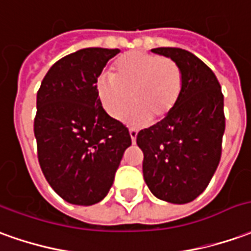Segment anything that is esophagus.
<instances>
[{"mask_svg": "<svg viewBox=\"0 0 251 251\" xmlns=\"http://www.w3.org/2000/svg\"><path fill=\"white\" fill-rule=\"evenodd\" d=\"M136 135H138V132L135 129H129V136H131V142L132 143L136 142Z\"/></svg>", "mask_w": 251, "mask_h": 251, "instance_id": "esophagus-1", "label": "esophagus"}]
</instances>
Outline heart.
<instances>
[{
	"mask_svg": "<svg viewBox=\"0 0 251 251\" xmlns=\"http://www.w3.org/2000/svg\"><path fill=\"white\" fill-rule=\"evenodd\" d=\"M181 71L168 57L129 51L112 67V76L98 77L96 90L98 100L112 119L122 120L128 116L132 126H145L149 122L158 124L174 110L180 97Z\"/></svg>",
	"mask_w": 251,
	"mask_h": 251,
	"instance_id": "1",
	"label": "heart"
}]
</instances>
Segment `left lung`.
Wrapping results in <instances>:
<instances>
[{"label":"left lung","mask_w":251,"mask_h":251,"mask_svg":"<svg viewBox=\"0 0 251 251\" xmlns=\"http://www.w3.org/2000/svg\"><path fill=\"white\" fill-rule=\"evenodd\" d=\"M181 71L180 97L164 122L138 132L143 179L158 200L187 203L203 193L220 162L224 97L213 71L193 53L157 48Z\"/></svg>","instance_id":"left-lung-1"}]
</instances>
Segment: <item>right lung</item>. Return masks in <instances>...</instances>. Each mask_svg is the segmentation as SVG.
Listing matches in <instances>:
<instances>
[{
    "label": "right lung",
    "instance_id": "right-lung-1",
    "mask_svg": "<svg viewBox=\"0 0 251 251\" xmlns=\"http://www.w3.org/2000/svg\"><path fill=\"white\" fill-rule=\"evenodd\" d=\"M119 49L86 48L58 60L36 94L34 134L50 187L72 205L102 201L115 180L128 129L98 100L96 83Z\"/></svg>",
    "mask_w": 251,
    "mask_h": 251
}]
</instances>
